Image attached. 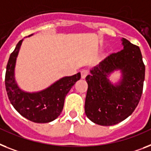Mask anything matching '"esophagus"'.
<instances>
[{
	"instance_id": "esophagus-1",
	"label": "esophagus",
	"mask_w": 151,
	"mask_h": 151,
	"mask_svg": "<svg viewBox=\"0 0 151 151\" xmlns=\"http://www.w3.org/2000/svg\"><path fill=\"white\" fill-rule=\"evenodd\" d=\"M88 75V71L86 70V69H83V70L81 71V78H86V77Z\"/></svg>"
}]
</instances>
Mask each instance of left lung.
Segmentation results:
<instances>
[{"label": "left lung", "mask_w": 151, "mask_h": 151, "mask_svg": "<svg viewBox=\"0 0 151 151\" xmlns=\"http://www.w3.org/2000/svg\"><path fill=\"white\" fill-rule=\"evenodd\" d=\"M123 49L106 58L90 70L85 113L98 125L117 124L131 115L140 102L143 92L145 65L140 48L121 38ZM121 73L113 83L109 77Z\"/></svg>", "instance_id": "8db88e82"}]
</instances>
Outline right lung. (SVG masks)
I'll list each match as a JSON object with an SVG mask.
<instances>
[{"instance_id":"right-lung-1","label":"right lung","mask_w":151,"mask_h":151,"mask_svg":"<svg viewBox=\"0 0 151 151\" xmlns=\"http://www.w3.org/2000/svg\"><path fill=\"white\" fill-rule=\"evenodd\" d=\"M32 35L33 34L28 37ZM23 41L24 39L21 40L17 43L7 62L5 74L7 96L14 108L22 116L35 123H49L60 115L67 93L79 80L81 74L78 73L71 76L62 77L42 90H23L15 78L16 60Z\"/></svg>"}]
</instances>
